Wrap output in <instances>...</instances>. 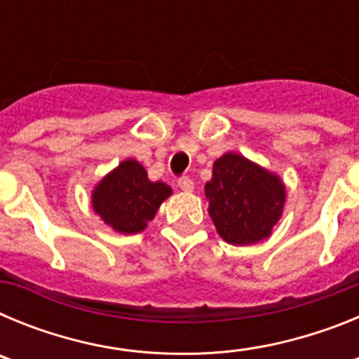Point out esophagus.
<instances>
[{
    "instance_id": "1",
    "label": "esophagus",
    "mask_w": 359,
    "mask_h": 359,
    "mask_svg": "<svg viewBox=\"0 0 359 359\" xmlns=\"http://www.w3.org/2000/svg\"><path fill=\"white\" fill-rule=\"evenodd\" d=\"M177 185H180V189H182L183 192H192V190H194V182H192L189 176L180 177V180H177Z\"/></svg>"
}]
</instances>
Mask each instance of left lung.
Listing matches in <instances>:
<instances>
[{
    "label": "left lung",
    "mask_w": 359,
    "mask_h": 359,
    "mask_svg": "<svg viewBox=\"0 0 359 359\" xmlns=\"http://www.w3.org/2000/svg\"><path fill=\"white\" fill-rule=\"evenodd\" d=\"M205 196L219 236L230 244L246 246L271 233L282 215L286 189L278 176L241 154L226 152L215 160Z\"/></svg>",
    "instance_id": "obj_1"
}]
</instances>
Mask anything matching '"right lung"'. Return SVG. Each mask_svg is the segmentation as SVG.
<instances>
[{"instance_id": "obj_1", "label": "right lung", "mask_w": 359, "mask_h": 359, "mask_svg": "<svg viewBox=\"0 0 359 359\" xmlns=\"http://www.w3.org/2000/svg\"><path fill=\"white\" fill-rule=\"evenodd\" d=\"M170 192L165 183L149 182L138 161L126 160L93 190V208L120 233H136L147 226Z\"/></svg>"}]
</instances>
